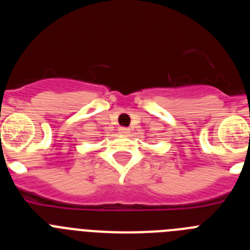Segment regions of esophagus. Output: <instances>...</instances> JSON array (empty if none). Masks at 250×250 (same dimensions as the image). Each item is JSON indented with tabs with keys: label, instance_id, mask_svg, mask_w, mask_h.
Instances as JSON below:
<instances>
[{
	"label": "esophagus",
	"instance_id": "1",
	"mask_svg": "<svg viewBox=\"0 0 250 250\" xmlns=\"http://www.w3.org/2000/svg\"><path fill=\"white\" fill-rule=\"evenodd\" d=\"M119 132H120V134H127V132H129V129H127V127H119Z\"/></svg>",
	"mask_w": 250,
	"mask_h": 250
}]
</instances>
